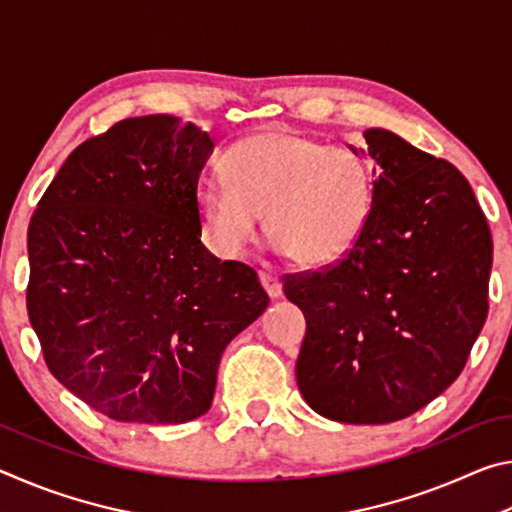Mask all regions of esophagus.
<instances>
[{"label": "esophagus", "mask_w": 512, "mask_h": 512, "mask_svg": "<svg viewBox=\"0 0 512 512\" xmlns=\"http://www.w3.org/2000/svg\"><path fill=\"white\" fill-rule=\"evenodd\" d=\"M259 282H262V287L266 289V293L271 298H277L282 293V282H280V277L277 275H273V273H266V271H262L259 273Z\"/></svg>", "instance_id": "1"}]
</instances>
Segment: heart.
<instances>
[{"label": "heart", "mask_w": 512, "mask_h": 512, "mask_svg": "<svg viewBox=\"0 0 512 512\" xmlns=\"http://www.w3.org/2000/svg\"><path fill=\"white\" fill-rule=\"evenodd\" d=\"M224 178L196 189L203 235L216 253L239 257L259 221L300 266L339 262L366 230L375 205L372 164L359 151L268 126L223 153Z\"/></svg>", "instance_id": "heart-1"}]
</instances>
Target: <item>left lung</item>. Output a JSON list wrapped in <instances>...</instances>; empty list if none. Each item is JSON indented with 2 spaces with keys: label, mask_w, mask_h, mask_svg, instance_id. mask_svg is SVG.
Wrapping results in <instances>:
<instances>
[{
  "label": "left lung",
  "mask_w": 512,
  "mask_h": 512,
  "mask_svg": "<svg viewBox=\"0 0 512 512\" xmlns=\"http://www.w3.org/2000/svg\"><path fill=\"white\" fill-rule=\"evenodd\" d=\"M363 137L377 162L366 230L336 264L284 275V296L307 320L296 363L305 402L336 422L386 424L465 368L488 316L492 235L452 162L384 128Z\"/></svg>",
  "instance_id": "8db88e82"
}]
</instances>
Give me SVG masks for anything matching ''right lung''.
I'll use <instances>...</instances> for the list:
<instances>
[{
	"label": "right lung",
	"mask_w": 512,
	"mask_h": 512,
	"mask_svg": "<svg viewBox=\"0 0 512 512\" xmlns=\"http://www.w3.org/2000/svg\"><path fill=\"white\" fill-rule=\"evenodd\" d=\"M212 149L192 121L121 119L69 153L31 216L27 309L47 368L117 422L207 413L225 345L268 307L253 268L201 244Z\"/></svg>",
	"instance_id": "1"
}]
</instances>
